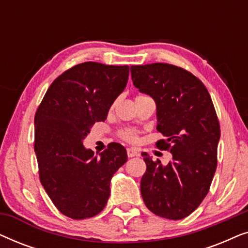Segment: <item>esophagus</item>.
<instances>
[{"label":"esophagus","instance_id":"obj_1","mask_svg":"<svg viewBox=\"0 0 248 248\" xmlns=\"http://www.w3.org/2000/svg\"><path fill=\"white\" fill-rule=\"evenodd\" d=\"M126 151H127V155L130 158L135 157V155H138V154H139L138 150H135V149H133V148H128Z\"/></svg>","mask_w":248,"mask_h":248}]
</instances>
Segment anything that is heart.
Instances as JSON below:
<instances>
[{
	"label": "heart",
	"mask_w": 248,
	"mask_h": 248,
	"mask_svg": "<svg viewBox=\"0 0 248 248\" xmlns=\"http://www.w3.org/2000/svg\"><path fill=\"white\" fill-rule=\"evenodd\" d=\"M121 137H122V139H124L125 141L131 142V143H135V142H138V134L135 131L126 130V131L122 132Z\"/></svg>",
	"instance_id": "obj_1"
}]
</instances>
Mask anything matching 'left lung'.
<instances>
[{
	"instance_id": "left-lung-1",
	"label": "left lung",
	"mask_w": 248,
	"mask_h": 248,
	"mask_svg": "<svg viewBox=\"0 0 248 248\" xmlns=\"http://www.w3.org/2000/svg\"><path fill=\"white\" fill-rule=\"evenodd\" d=\"M131 77L155 103L157 130L166 138L155 145L172 155L162 165L142 152V199L159 217L186 218L208 194L217 169L220 126L211 97L201 80L171 64L132 65Z\"/></svg>"
}]
</instances>
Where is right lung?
Masks as SVG:
<instances>
[{"mask_svg": "<svg viewBox=\"0 0 248 248\" xmlns=\"http://www.w3.org/2000/svg\"><path fill=\"white\" fill-rule=\"evenodd\" d=\"M130 67L78 64L50 84L35 115V152L43 187L61 213L79 220L103 211L113 175L127 161L123 145L110 143L99 157L83 140L105 121L127 83Z\"/></svg>", "mask_w": 248, "mask_h": 248, "instance_id": "1", "label": "right lung"}]
</instances>
